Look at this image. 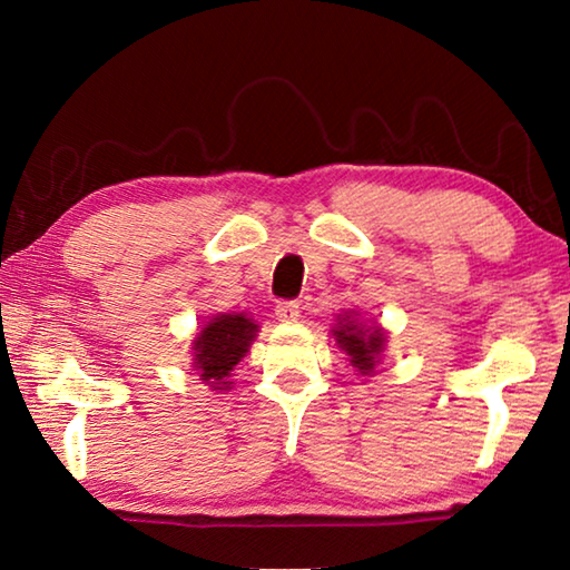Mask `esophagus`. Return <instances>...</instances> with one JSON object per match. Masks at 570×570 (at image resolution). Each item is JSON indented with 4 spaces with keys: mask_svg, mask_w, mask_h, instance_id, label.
<instances>
[{
    "mask_svg": "<svg viewBox=\"0 0 570 570\" xmlns=\"http://www.w3.org/2000/svg\"><path fill=\"white\" fill-rule=\"evenodd\" d=\"M298 308H302V306H298L296 302H278L276 308H274V314H276L278 322L292 324V322L298 320Z\"/></svg>",
    "mask_w": 570,
    "mask_h": 570,
    "instance_id": "1",
    "label": "esophagus"
}]
</instances>
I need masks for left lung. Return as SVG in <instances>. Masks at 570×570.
Masks as SVG:
<instances>
[{
    "label": "left lung",
    "instance_id": "left-lung-1",
    "mask_svg": "<svg viewBox=\"0 0 570 570\" xmlns=\"http://www.w3.org/2000/svg\"><path fill=\"white\" fill-rule=\"evenodd\" d=\"M370 320H360V314L350 312L336 314V324L332 326V336L340 350L350 356V364L362 377H372L377 364L384 356V344H387V332L380 324H366Z\"/></svg>",
    "mask_w": 570,
    "mask_h": 570
}]
</instances>
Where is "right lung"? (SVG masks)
I'll use <instances>...</instances> for the list:
<instances>
[{
  "mask_svg": "<svg viewBox=\"0 0 570 570\" xmlns=\"http://www.w3.org/2000/svg\"><path fill=\"white\" fill-rule=\"evenodd\" d=\"M258 334V324L246 312L216 314L200 326L193 336V370L214 392H226L234 387L236 364L248 354Z\"/></svg>",
  "mask_w": 570,
  "mask_h": 570,
  "instance_id": "1",
  "label": "right lung"
}]
</instances>
